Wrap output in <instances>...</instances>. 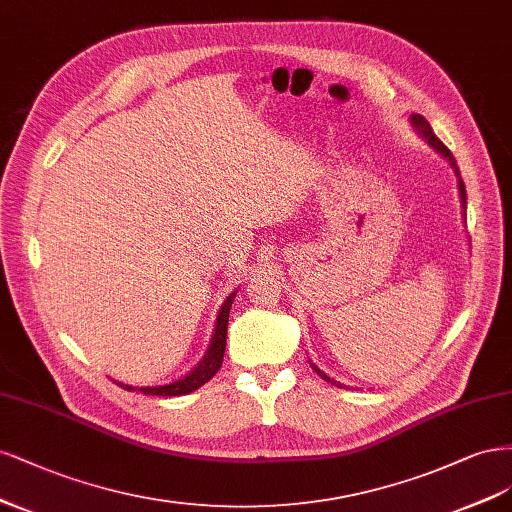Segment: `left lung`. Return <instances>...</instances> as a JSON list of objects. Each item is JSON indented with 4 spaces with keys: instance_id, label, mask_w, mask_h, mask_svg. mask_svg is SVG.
<instances>
[{
    "instance_id": "1",
    "label": "left lung",
    "mask_w": 512,
    "mask_h": 512,
    "mask_svg": "<svg viewBox=\"0 0 512 512\" xmlns=\"http://www.w3.org/2000/svg\"><path fill=\"white\" fill-rule=\"evenodd\" d=\"M410 123H412V127H415L417 131H419V136L421 138H425L427 140V144H430V146H434L436 148V151L444 157V159H449V163H451V168H453V172H455V176H457V180H459V197H461V208H464L466 210V187H464V180H461V176H459V168H457V161H455V157H453V153L449 151V148L447 146H444L438 138H436V134H434V131H432V127H430V123H427L423 117H421V114H412V117H410ZM310 366H312V370H315L321 378H323V381H327V383H332V385H336V387H344V385H340V383H336L334 381V378H329L323 370H319L315 364H312V361H310Z\"/></svg>"
}]
</instances>
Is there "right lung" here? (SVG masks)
Returning a JSON list of instances; mask_svg holds the SVG:
<instances>
[{
	"label": "right lung",
	"mask_w": 512,
	"mask_h": 512,
	"mask_svg": "<svg viewBox=\"0 0 512 512\" xmlns=\"http://www.w3.org/2000/svg\"><path fill=\"white\" fill-rule=\"evenodd\" d=\"M236 298V291L227 295V300L223 302L219 317H217V327H214L212 334V342L208 346V353L204 355V359L200 361V366L193 368L189 374L180 376L178 381H172L168 385H155V387H140L142 393L146 395H187L195 389H200L202 385H206L210 378L219 372L221 364H223V353H225V338H227V321H229V308H232V302ZM119 387L134 391L131 385H123L119 383Z\"/></svg>",
	"instance_id": "obj_1"
}]
</instances>
